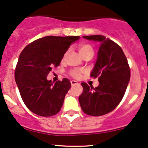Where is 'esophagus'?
<instances>
[{"mask_svg": "<svg viewBox=\"0 0 148 148\" xmlns=\"http://www.w3.org/2000/svg\"><path fill=\"white\" fill-rule=\"evenodd\" d=\"M77 84H78V82H76V81H74V80L71 81V85L72 86H74V85H77Z\"/></svg>", "mask_w": 148, "mask_h": 148, "instance_id": "obj_1", "label": "esophagus"}]
</instances>
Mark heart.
Segmentation results:
<instances>
[{
  "label": "heart",
  "instance_id": "1",
  "mask_svg": "<svg viewBox=\"0 0 148 148\" xmlns=\"http://www.w3.org/2000/svg\"><path fill=\"white\" fill-rule=\"evenodd\" d=\"M78 50L79 54L82 58L85 57H92L94 54V47L91 45L88 44V43H82V44L79 45L78 46ZM66 54H67V52L64 54L63 57H62V61L65 60ZM83 72L84 71L81 69H72L69 71V75L73 78L77 79L81 77Z\"/></svg>",
  "mask_w": 148,
  "mask_h": 148
}]
</instances>
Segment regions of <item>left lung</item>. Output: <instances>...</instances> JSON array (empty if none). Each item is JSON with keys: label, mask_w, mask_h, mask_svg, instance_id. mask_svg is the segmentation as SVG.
I'll use <instances>...</instances> for the list:
<instances>
[{"label": "left lung", "mask_w": 148, "mask_h": 148, "mask_svg": "<svg viewBox=\"0 0 148 148\" xmlns=\"http://www.w3.org/2000/svg\"><path fill=\"white\" fill-rule=\"evenodd\" d=\"M100 42L96 64L91 74L98 78L96 88L82 83L83 93L79 101L84 113L100 116L115 109L124 96L130 78V69L126 57L119 45L103 35L84 36Z\"/></svg>", "instance_id": "obj_1"}]
</instances>
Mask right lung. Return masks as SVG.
Instances as JSON below:
<instances>
[{
	"label": "right lung",
	"instance_id": "add662e5",
	"mask_svg": "<svg viewBox=\"0 0 148 148\" xmlns=\"http://www.w3.org/2000/svg\"><path fill=\"white\" fill-rule=\"evenodd\" d=\"M79 36H47L29 43L22 51L15 70V80L27 108L43 117L61 110L71 87L68 79L54 84L47 76L61 62L64 54Z\"/></svg>",
	"mask_w": 148,
	"mask_h": 148
}]
</instances>
